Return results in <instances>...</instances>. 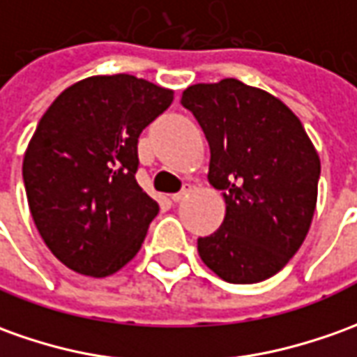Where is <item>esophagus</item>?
<instances>
[{"label":"esophagus","mask_w":357,"mask_h":357,"mask_svg":"<svg viewBox=\"0 0 357 357\" xmlns=\"http://www.w3.org/2000/svg\"><path fill=\"white\" fill-rule=\"evenodd\" d=\"M188 194H190V186H184L181 192H176V194H173V196H171V200H173V202H183V200L186 198V196H188Z\"/></svg>","instance_id":"34e87169"}]
</instances>
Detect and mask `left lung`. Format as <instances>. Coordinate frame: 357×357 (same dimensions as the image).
I'll use <instances>...</instances> for the list:
<instances>
[{
    "label": "left lung",
    "instance_id": "1",
    "mask_svg": "<svg viewBox=\"0 0 357 357\" xmlns=\"http://www.w3.org/2000/svg\"><path fill=\"white\" fill-rule=\"evenodd\" d=\"M210 144L208 181L223 194L220 229L198 239L204 264L229 284L278 274L303 245L314 208L321 159L305 128L266 91L239 79L184 89Z\"/></svg>",
    "mask_w": 357,
    "mask_h": 357
}]
</instances>
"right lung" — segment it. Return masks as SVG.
I'll return each instance as SVG.
<instances>
[{
  "instance_id": "obj_1",
  "label": "right lung",
  "mask_w": 357,
  "mask_h": 357,
  "mask_svg": "<svg viewBox=\"0 0 357 357\" xmlns=\"http://www.w3.org/2000/svg\"><path fill=\"white\" fill-rule=\"evenodd\" d=\"M173 91L128 73L73 83L40 118L23 159L34 225L61 264L105 278L126 266L159 204L136 181L137 137Z\"/></svg>"
}]
</instances>
